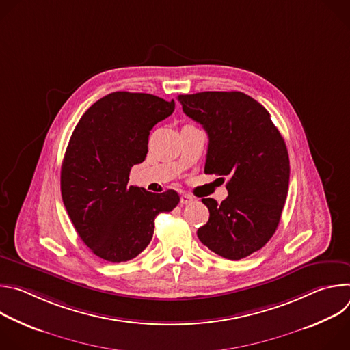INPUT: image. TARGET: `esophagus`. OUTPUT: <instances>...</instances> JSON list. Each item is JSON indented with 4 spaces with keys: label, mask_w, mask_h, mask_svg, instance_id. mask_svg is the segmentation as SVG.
Segmentation results:
<instances>
[{
    "label": "esophagus",
    "mask_w": 350,
    "mask_h": 350,
    "mask_svg": "<svg viewBox=\"0 0 350 350\" xmlns=\"http://www.w3.org/2000/svg\"><path fill=\"white\" fill-rule=\"evenodd\" d=\"M180 202H181L183 205H188V204L193 202V196H192V195H189V193H181V196H180Z\"/></svg>",
    "instance_id": "obj_1"
}]
</instances>
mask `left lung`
Listing matches in <instances>:
<instances>
[{
	"mask_svg": "<svg viewBox=\"0 0 350 350\" xmlns=\"http://www.w3.org/2000/svg\"><path fill=\"white\" fill-rule=\"evenodd\" d=\"M178 101L208 133L205 173L228 177L221 204L202 199L209 220L198 238L221 258H246L278 227L289 184L285 141L266 108L243 92L205 91L178 95Z\"/></svg>",
	"mask_w": 350,
	"mask_h": 350,
	"instance_id": "left-lung-1",
	"label": "left lung"
}]
</instances>
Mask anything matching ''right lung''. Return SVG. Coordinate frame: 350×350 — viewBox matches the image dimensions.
Wrapping results in <instances>:
<instances>
[{"label":"right lung","instance_id":"obj_1","mask_svg":"<svg viewBox=\"0 0 350 350\" xmlns=\"http://www.w3.org/2000/svg\"><path fill=\"white\" fill-rule=\"evenodd\" d=\"M173 111L174 101L116 91L98 99L75 127L61 192L79 237L98 258L134 259L151 242L155 217L180 202L174 189L154 193L129 185L131 167L145 161L149 131Z\"/></svg>","mask_w":350,"mask_h":350}]
</instances>
